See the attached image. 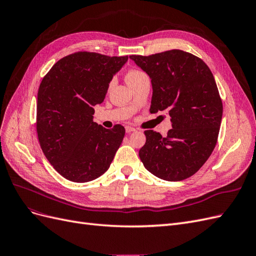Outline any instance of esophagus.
Masks as SVG:
<instances>
[{
	"instance_id": "1",
	"label": "esophagus",
	"mask_w": 256,
	"mask_h": 256,
	"mask_svg": "<svg viewBox=\"0 0 256 256\" xmlns=\"http://www.w3.org/2000/svg\"><path fill=\"white\" fill-rule=\"evenodd\" d=\"M134 131H136V128H134V127H130V126H127V127H126V132H127V134L134 132Z\"/></svg>"
}]
</instances>
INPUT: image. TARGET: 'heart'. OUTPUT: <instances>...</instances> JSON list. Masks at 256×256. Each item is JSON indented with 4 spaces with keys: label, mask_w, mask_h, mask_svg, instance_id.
Masks as SVG:
<instances>
[{
    "label": "heart",
    "mask_w": 256,
    "mask_h": 256,
    "mask_svg": "<svg viewBox=\"0 0 256 256\" xmlns=\"http://www.w3.org/2000/svg\"><path fill=\"white\" fill-rule=\"evenodd\" d=\"M144 74H145L142 72H140V70H130V72L126 74L125 79H126L127 84L129 85V84H131L132 82H134L136 80H138V78H141V76H144Z\"/></svg>",
    "instance_id": "b5f03b06"
}]
</instances>
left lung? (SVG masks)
<instances>
[{"label":"left lung","mask_w":256,"mask_h":256,"mask_svg":"<svg viewBox=\"0 0 256 256\" xmlns=\"http://www.w3.org/2000/svg\"><path fill=\"white\" fill-rule=\"evenodd\" d=\"M130 58L152 80L150 113L166 111L172 122L164 138L144 131L138 156L161 180H186L202 168L218 140L223 106L214 76L202 60L182 50Z\"/></svg>","instance_id":"left-lung-1"}]
</instances>
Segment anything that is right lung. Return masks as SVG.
Instances as JSON below:
<instances>
[{
    "mask_svg": "<svg viewBox=\"0 0 256 256\" xmlns=\"http://www.w3.org/2000/svg\"><path fill=\"white\" fill-rule=\"evenodd\" d=\"M128 56L76 52L60 58L44 76L37 94L36 129L46 158L66 180L88 182L110 168L125 128L92 122L113 76Z\"/></svg>",
    "mask_w": 256,
    "mask_h": 256,
    "instance_id": "1",
    "label": "right lung"
}]
</instances>
